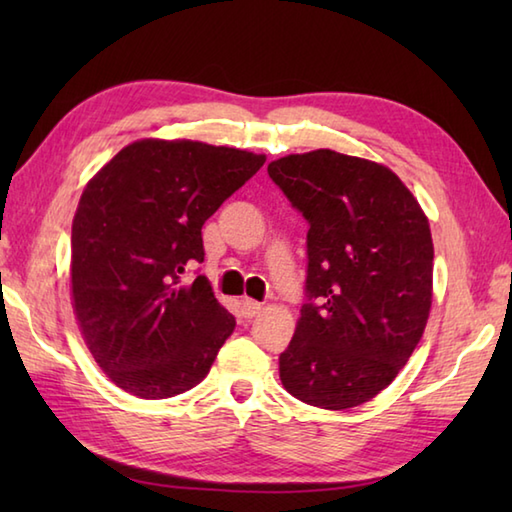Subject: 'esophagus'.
Masks as SVG:
<instances>
[{"mask_svg":"<svg viewBox=\"0 0 512 512\" xmlns=\"http://www.w3.org/2000/svg\"><path fill=\"white\" fill-rule=\"evenodd\" d=\"M259 310H262V303H257L253 299H242V314L246 319H253Z\"/></svg>","mask_w":512,"mask_h":512,"instance_id":"1","label":"esophagus"}]
</instances>
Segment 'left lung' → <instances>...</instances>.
<instances>
[{
  "mask_svg": "<svg viewBox=\"0 0 512 512\" xmlns=\"http://www.w3.org/2000/svg\"><path fill=\"white\" fill-rule=\"evenodd\" d=\"M306 217L301 319L279 378L321 409H350L383 391L416 350L431 308L429 220L394 171L317 149L268 165Z\"/></svg>",
  "mask_w": 512,
  "mask_h": 512,
  "instance_id": "left-lung-1",
  "label": "left lung"
}]
</instances>
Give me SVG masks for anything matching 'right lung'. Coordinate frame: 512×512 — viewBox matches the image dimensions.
<instances>
[{
  "mask_svg": "<svg viewBox=\"0 0 512 512\" xmlns=\"http://www.w3.org/2000/svg\"><path fill=\"white\" fill-rule=\"evenodd\" d=\"M266 156L195 140H138L85 187L72 222V299L94 361L160 400L195 387L235 330L204 262L202 226Z\"/></svg>",
  "mask_w": 512,
  "mask_h": 512,
  "instance_id": "right-lung-1",
  "label": "right lung"
}]
</instances>
